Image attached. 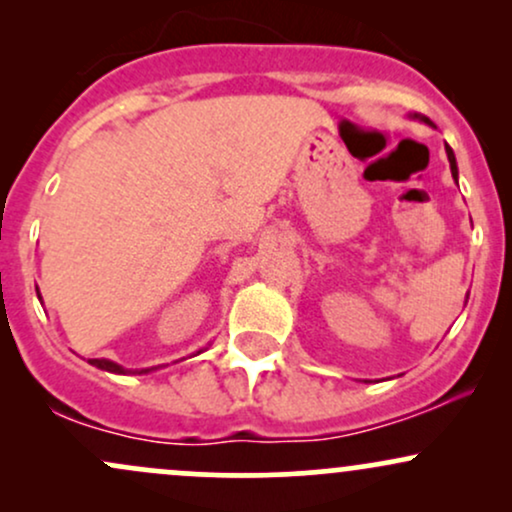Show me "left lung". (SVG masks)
<instances>
[{"mask_svg":"<svg viewBox=\"0 0 512 512\" xmlns=\"http://www.w3.org/2000/svg\"><path fill=\"white\" fill-rule=\"evenodd\" d=\"M421 120H424V122H428V125H431V120H428V117H421ZM445 151H448V161H450L452 178H457V163H455V154H452V149H450V146H445Z\"/></svg>","mask_w":512,"mask_h":512,"instance_id":"1","label":"left lung"}]
</instances>
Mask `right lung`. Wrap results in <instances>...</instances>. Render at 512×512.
<instances>
[{
	"instance_id": "1",
	"label": "right lung",
	"mask_w": 512,
	"mask_h": 512,
	"mask_svg": "<svg viewBox=\"0 0 512 512\" xmlns=\"http://www.w3.org/2000/svg\"><path fill=\"white\" fill-rule=\"evenodd\" d=\"M88 363H91V366H96V368L110 370V373H125V368L117 366V363H113V361H105V358H91ZM139 373H146V370H139Z\"/></svg>"
}]
</instances>
